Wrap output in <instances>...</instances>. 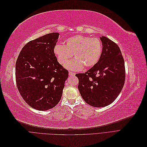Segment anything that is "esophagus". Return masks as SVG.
<instances>
[{"label":"esophagus","instance_id":"34e87169","mask_svg":"<svg viewBox=\"0 0 147 147\" xmlns=\"http://www.w3.org/2000/svg\"><path fill=\"white\" fill-rule=\"evenodd\" d=\"M69 75H70V76H74V75H75V73L72 72H71V71H69Z\"/></svg>","mask_w":147,"mask_h":147}]
</instances>
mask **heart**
Here are the masks:
<instances>
[{
  "label": "heart",
  "instance_id": "obj_1",
  "mask_svg": "<svg viewBox=\"0 0 147 147\" xmlns=\"http://www.w3.org/2000/svg\"><path fill=\"white\" fill-rule=\"evenodd\" d=\"M103 47L97 37H90L77 35L69 37L65 41L64 45L56 44L54 53L58 63L64 65L72 57L75 58L65 64V67L72 70H79L84 65L92 67L98 63L102 55Z\"/></svg>",
  "mask_w": 147,
  "mask_h": 147
}]
</instances>
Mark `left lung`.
<instances>
[{"mask_svg":"<svg viewBox=\"0 0 147 147\" xmlns=\"http://www.w3.org/2000/svg\"><path fill=\"white\" fill-rule=\"evenodd\" d=\"M100 39L103 50L98 63L84 74L75 75L82 98L94 107H104L117 99L126 75L124 59L117 44L104 36Z\"/></svg>","mask_w":147,"mask_h":147,"instance_id":"obj_1","label":"left lung"}]
</instances>
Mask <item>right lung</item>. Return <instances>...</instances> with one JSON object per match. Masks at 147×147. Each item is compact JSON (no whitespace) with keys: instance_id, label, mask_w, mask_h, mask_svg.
Segmentation results:
<instances>
[{"instance_id":"1","label":"right lung","mask_w":147,"mask_h":147,"mask_svg":"<svg viewBox=\"0 0 147 147\" xmlns=\"http://www.w3.org/2000/svg\"><path fill=\"white\" fill-rule=\"evenodd\" d=\"M59 35L50 33L29 42L16 63L18 90L26 103L38 110L51 109L59 103L69 76L53 51Z\"/></svg>"}]
</instances>
